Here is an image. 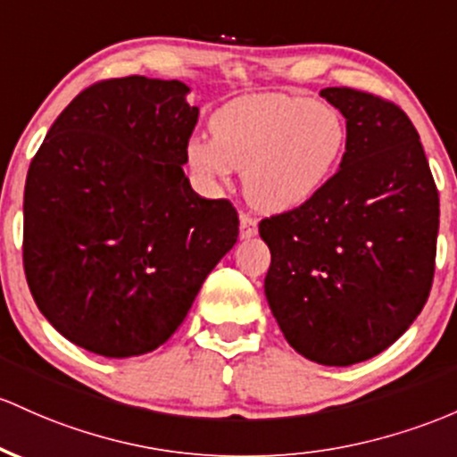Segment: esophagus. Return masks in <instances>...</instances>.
<instances>
[{
	"instance_id": "1",
	"label": "esophagus",
	"mask_w": 457,
	"mask_h": 457,
	"mask_svg": "<svg viewBox=\"0 0 457 457\" xmlns=\"http://www.w3.org/2000/svg\"><path fill=\"white\" fill-rule=\"evenodd\" d=\"M258 232V219L247 212H240V237L252 238Z\"/></svg>"
}]
</instances>
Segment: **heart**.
Wrapping results in <instances>:
<instances>
[{
    "label": "heart",
    "instance_id": "obj_1",
    "mask_svg": "<svg viewBox=\"0 0 457 457\" xmlns=\"http://www.w3.org/2000/svg\"><path fill=\"white\" fill-rule=\"evenodd\" d=\"M210 137L193 138L195 173L225 184L245 171V193L258 208L293 210L329 182L347 143V125L329 104L286 93L238 97L210 119Z\"/></svg>",
    "mask_w": 457,
    "mask_h": 457
}]
</instances>
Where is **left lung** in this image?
<instances>
[{
    "label": "left lung",
    "instance_id": "1",
    "mask_svg": "<svg viewBox=\"0 0 457 457\" xmlns=\"http://www.w3.org/2000/svg\"><path fill=\"white\" fill-rule=\"evenodd\" d=\"M347 119L340 169L319 195L260 220L264 293L290 347L328 367L382 353L429 297L438 188L419 132L367 90H320Z\"/></svg>",
    "mask_w": 457,
    "mask_h": 457
}]
</instances>
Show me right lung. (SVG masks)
Instances as JSON below:
<instances>
[{
    "label": "right lung",
    "instance_id": "1",
    "mask_svg": "<svg viewBox=\"0 0 457 457\" xmlns=\"http://www.w3.org/2000/svg\"><path fill=\"white\" fill-rule=\"evenodd\" d=\"M187 93L143 75L90 84L29 162V293L64 338L106 358L169 340L238 238L232 202L202 197L184 175L199 117Z\"/></svg>",
    "mask_w": 457,
    "mask_h": 457
}]
</instances>
